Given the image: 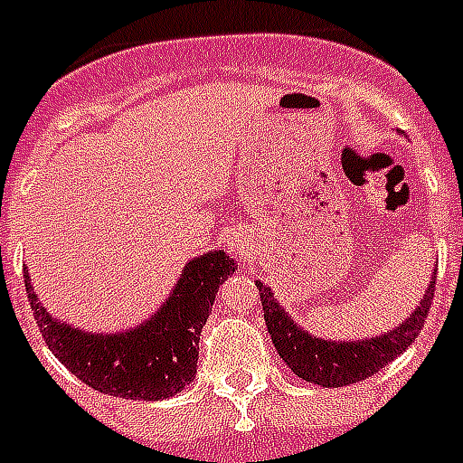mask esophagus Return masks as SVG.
I'll return each mask as SVG.
<instances>
[{
  "instance_id": "34e87169",
  "label": "esophagus",
  "mask_w": 463,
  "mask_h": 463,
  "mask_svg": "<svg viewBox=\"0 0 463 463\" xmlns=\"http://www.w3.org/2000/svg\"><path fill=\"white\" fill-rule=\"evenodd\" d=\"M242 245H245V242H242V240H240L238 235H232V238H231V247H242Z\"/></svg>"
}]
</instances>
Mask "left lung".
I'll list each match as a JSON object with an SVG mask.
<instances>
[{"label":"left lung","mask_w":463,"mask_h":463,"mask_svg":"<svg viewBox=\"0 0 463 463\" xmlns=\"http://www.w3.org/2000/svg\"><path fill=\"white\" fill-rule=\"evenodd\" d=\"M267 319L269 336L274 341L276 351L286 360V365L303 380L322 387H345L353 382H363L380 373L396 355H402L423 329L425 317L430 312L432 298H435V279L430 281L425 296L416 305V312H411L406 322H402L394 331H389L380 338H365V341H322L309 336L274 300V293L257 281Z\"/></svg>","instance_id":"1"}]
</instances>
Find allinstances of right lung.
<instances>
[{
    "mask_svg": "<svg viewBox=\"0 0 463 463\" xmlns=\"http://www.w3.org/2000/svg\"><path fill=\"white\" fill-rule=\"evenodd\" d=\"M235 260L221 250L196 257L156 317L112 336L86 334L52 319L33 293L28 274L24 279L40 334L69 373L100 394L160 402L194 380L203 324L218 286L235 274Z\"/></svg>",
    "mask_w": 463,
    "mask_h": 463,
    "instance_id": "add662e5",
    "label": "right lung"
}]
</instances>
